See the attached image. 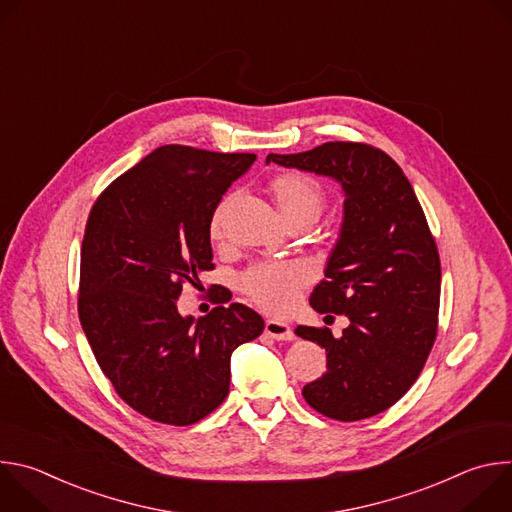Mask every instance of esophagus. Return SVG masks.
I'll use <instances>...</instances> for the list:
<instances>
[{"label": "esophagus", "mask_w": 512, "mask_h": 512, "mask_svg": "<svg viewBox=\"0 0 512 512\" xmlns=\"http://www.w3.org/2000/svg\"><path fill=\"white\" fill-rule=\"evenodd\" d=\"M265 334H269L275 340H294L296 338L294 328H291L285 322H279V320H267L265 322Z\"/></svg>", "instance_id": "1"}]
</instances>
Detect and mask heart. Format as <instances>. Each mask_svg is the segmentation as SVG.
<instances>
[{
  "label": "heart",
  "instance_id": "heart-1",
  "mask_svg": "<svg viewBox=\"0 0 512 512\" xmlns=\"http://www.w3.org/2000/svg\"><path fill=\"white\" fill-rule=\"evenodd\" d=\"M271 194L285 223L310 218L316 221L324 194L316 182L300 174H281L271 182ZM225 204L216 208L210 221V235L218 239L223 235ZM310 281V271L300 263H265L253 267L245 277V291L251 300L267 310L281 314L294 306L300 289Z\"/></svg>",
  "mask_w": 512,
  "mask_h": 512
}]
</instances>
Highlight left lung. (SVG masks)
<instances>
[{
    "instance_id": "8db88e82",
    "label": "left lung",
    "mask_w": 512,
    "mask_h": 512,
    "mask_svg": "<svg viewBox=\"0 0 512 512\" xmlns=\"http://www.w3.org/2000/svg\"><path fill=\"white\" fill-rule=\"evenodd\" d=\"M267 164L332 178L344 194L342 225L310 306L344 314L342 336L298 326L326 348L328 371L302 391L310 407L338 421L373 417L419 377L437 332L442 269L425 214L403 170L364 143L328 141Z\"/></svg>"
}]
</instances>
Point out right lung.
Listing matches in <instances>:
<instances>
[{"label": "right lung", "mask_w": 512, "mask_h": 512, "mask_svg": "<svg viewBox=\"0 0 512 512\" xmlns=\"http://www.w3.org/2000/svg\"><path fill=\"white\" fill-rule=\"evenodd\" d=\"M257 160L162 145L97 198L81 249L79 318L119 397L160 423L190 425L229 395L231 354L263 318L218 306L194 320L178 298L214 267L210 221Z\"/></svg>", "instance_id": "obj_1"}]
</instances>
